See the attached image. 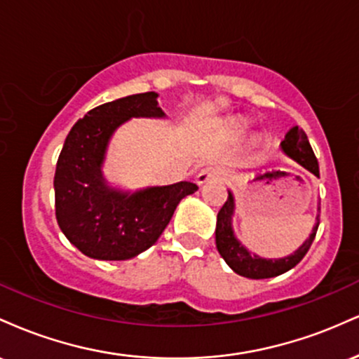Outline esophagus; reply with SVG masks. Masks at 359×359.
Returning a JSON list of instances; mask_svg holds the SVG:
<instances>
[{
	"instance_id": "obj_1",
	"label": "esophagus",
	"mask_w": 359,
	"mask_h": 359,
	"mask_svg": "<svg viewBox=\"0 0 359 359\" xmlns=\"http://www.w3.org/2000/svg\"><path fill=\"white\" fill-rule=\"evenodd\" d=\"M222 179V172L216 167H205L199 174L196 175V184L203 185L211 182V180H221Z\"/></svg>"
}]
</instances>
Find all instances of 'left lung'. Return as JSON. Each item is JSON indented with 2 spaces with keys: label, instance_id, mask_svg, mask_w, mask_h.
Listing matches in <instances>:
<instances>
[{
  "label": "left lung",
  "instance_id": "1",
  "mask_svg": "<svg viewBox=\"0 0 359 359\" xmlns=\"http://www.w3.org/2000/svg\"><path fill=\"white\" fill-rule=\"evenodd\" d=\"M280 150L285 154L288 158H292L294 162H297L299 165H302L306 170L319 177V163L312 151L311 143H309L307 135L304 133V130H300L299 126H294L288 130L285 138L280 142ZM236 204H234V196L231 191H228V201L221 208V211L217 212V221H216V248L219 251V255L228 263V266L234 273L241 275L246 278H271L278 277V275L285 273L290 269H294L295 265L306 257V253L311 248L312 241H314L317 228H319V211H320V203L317 204V216H316V224L312 228L311 234L302 245L299 246L294 253L287 255L282 258H263L257 253H251V250L246 248L243 243L238 240L236 234L233 229V216Z\"/></svg>",
  "mask_w": 359,
  "mask_h": 359
}]
</instances>
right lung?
Here are the masks:
<instances>
[{
	"mask_svg": "<svg viewBox=\"0 0 359 359\" xmlns=\"http://www.w3.org/2000/svg\"><path fill=\"white\" fill-rule=\"evenodd\" d=\"M158 94L119 97L90 109L65 138L57 160L55 216L69 241L86 257L130 259L155 245L184 197L197 191L187 180L126 191L106 180L102 165L111 138L131 118H167Z\"/></svg>",
	"mask_w": 359,
	"mask_h": 359,
	"instance_id": "add662e5",
	"label": "right lung"
}]
</instances>
